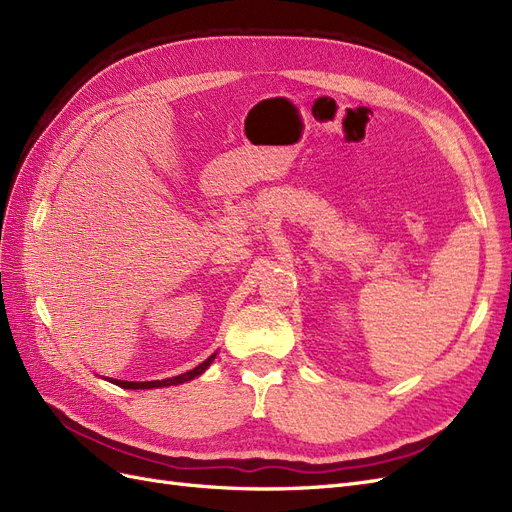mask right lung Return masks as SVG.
I'll use <instances>...</instances> for the list:
<instances>
[{
	"instance_id": "1",
	"label": "right lung",
	"mask_w": 512,
	"mask_h": 512,
	"mask_svg": "<svg viewBox=\"0 0 512 512\" xmlns=\"http://www.w3.org/2000/svg\"><path fill=\"white\" fill-rule=\"evenodd\" d=\"M215 354L218 352H213L207 361H203L200 363L198 367H194V369H190V371H185V374H181V376H175V378H166V380H151V382H128V380H113V378H108V382H113V384H117V386H121V389H132V391H136V389H162V386H175V384H183V382H190V380H194V378H198L200 374H203V371L213 363V359H215Z\"/></svg>"
}]
</instances>
